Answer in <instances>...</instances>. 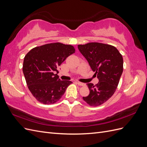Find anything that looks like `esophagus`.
I'll return each instance as SVG.
<instances>
[{"label":"esophagus","mask_w":147,"mask_h":147,"mask_svg":"<svg viewBox=\"0 0 147 147\" xmlns=\"http://www.w3.org/2000/svg\"><path fill=\"white\" fill-rule=\"evenodd\" d=\"M77 83L78 84V85L80 86H84V83H82V82H77Z\"/></svg>","instance_id":"esophagus-1"}]
</instances>
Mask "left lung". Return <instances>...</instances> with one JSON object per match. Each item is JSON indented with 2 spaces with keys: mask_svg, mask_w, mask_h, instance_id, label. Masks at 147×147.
Listing matches in <instances>:
<instances>
[{
  "mask_svg": "<svg viewBox=\"0 0 147 147\" xmlns=\"http://www.w3.org/2000/svg\"><path fill=\"white\" fill-rule=\"evenodd\" d=\"M78 48L99 81L96 85L87 84L90 94L83 99L90 106H99L117 90L123 70V56L116 48L109 44L90 42L78 45Z\"/></svg>",
  "mask_w": 147,
  "mask_h": 147,
  "instance_id": "8db88e82",
  "label": "left lung"
}]
</instances>
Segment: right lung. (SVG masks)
<instances>
[{
  "label": "right lung",
  "instance_id": "1",
  "mask_svg": "<svg viewBox=\"0 0 147 147\" xmlns=\"http://www.w3.org/2000/svg\"><path fill=\"white\" fill-rule=\"evenodd\" d=\"M75 52L74 47L59 42L35 47L24 58L23 72L29 91L38 102L58 101L72 82L61 80L56 73L65 59Z\"/></svg>",
  "mask_w": 147,
  "mask_h": 147
}]
</instances>
